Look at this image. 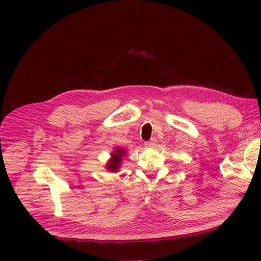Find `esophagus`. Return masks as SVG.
<instances>
[{
  "label": "esophagus",
  "mask_w": 261,
  "mask_h": 261,
  "mask_svg": "<svg viewBox=\"0 0 261 261\" xmlns=\"http://www.w3.org/2000/svg\"><path fill=\"white\" fill-rule=\"evenodd\" d=\"M156 142H157L156 138H151L150 140H149V141H146V142H145V145H146L147 147H153L154 145H156Z\"/></svg>",
  "instance_id": "obj_1"
}]
</instances>
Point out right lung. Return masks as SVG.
<instances>
[{
    "label": "right lung",
    "mask_w": 261,
    "mask_h": 261,
    "mask_svg": "<svg viewBox=\"0 0 261 261\" xmlns=\"http://www.w3.org/2000/svg\"><path fill=\"white\" fill-rule=\"evenodd\" d=\"M125 150L124 149L122 148H116L115 151L111 154L112 156V158H111L108 164H107V169L112 171V173H116V171L119 170L120 166H121V162H122V158H123V156L125 154Z\"/></svg>",
    "instance_id": "1"
}]
</instances>
